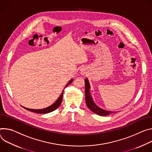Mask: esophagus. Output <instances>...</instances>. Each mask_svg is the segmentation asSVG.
<instances>
[{
	"label": "esophagus",
	"instance_id": "esophagus-1",
	"mask_svg": "<svg viewBox=\"0 0 152 152\" xmlns=\"http://www.w3.org/2000/svg\"><path fill=\"white\" fill-rule=\"evenodd\" d=\"M81 74H85V69H81Z\"/></svg>",
	"mask_w": 152,
	"mask_h": 152
}]
</instances>
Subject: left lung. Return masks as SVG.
Returning <instances> with one entry per match:
<instances>
[{"label":"left lung","mask_w":152,"mask_h":152,"mask_svg":"<svg viewBox=\"0 0 152 152\" xmlns=\"http://www.w3.org/2000/svg\"><path fill=\"white\" fill-rule=\"evenodd\" d=\"M85 95H86V103L88 108L94 112L95 113L100 115V116H106L109 114H111L113 113L114 112L111 111H107L105 110L104 109H101L98 106H97L95 103L94 102L93 99L91 95V94L89 92L90 90V85L88 78H86L85 80Z\"/></svg>","instance_id":"obj_1"}]
</instances>
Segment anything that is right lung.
Masks as SVG:
<instances>
[{"label":"right lung","mask_w":152,"mask_h":152,"mask_svg":"<svg viewBox=\"0 0 152 152\" xmlns=\"http://www.w3.org/2000/svg\"><path fill=\"white\" fill-rule=\"evenodd\" d=\"M72 79H71L67 84L66 85V86H68L72 82ZM63 91L62 92L61 94L60 95V96H59V98H58V99L56 101V102L51 106H50L49 107H48L46 108L45 109H28L25 107H23V108H25V109H26L27 110L31 111V112H35V113H49L50 112H53L54 110H55L56 109H57L61 104V102H62V99H63Z\"/></svg>","instance_id":"obj_1"}]
</instances>
